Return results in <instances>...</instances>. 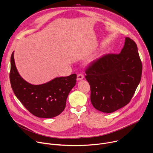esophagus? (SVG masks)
<instances>
[{
    "label": "esophagus",
    "instance_id": "1",
    "mask_svg": "<svg viewBox=\"0 0 153 153\" xmlns=\"http://www.w3.org/2000/svg\"><path fill=\"white\" fill-rule=\"evenodd\" d=\"M83 79V76L82 74H79L77 76V80H81Z\"/></svg>",
    "mask_w": 153,
    "mask_h": 153
}]
</instances>
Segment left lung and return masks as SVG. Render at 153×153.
Instances as JSON below:
<instances>
[{"mask_svg":"<svg viewBox=\"0 0 153 153\" xmlns=\"http://www.w3.org/2000/svg\"><path fill=\"white\" fill-rule=\"evenodd\" d=\"M142 71L136 43L126 37L119 54H106L93 61L85 71L93 106L110 113L127 105L140 82Z\"/></svg>","mask_w":153,"mask_h":153,"instance_id":"8db88e82","label":"left lung"}]
</instances>
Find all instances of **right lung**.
<instances>
[{
    "mask_svg": "<svg viewBox=\"0 0 153 153\" xmlns=\"http://www.w3.org/2000/svg\"><path fill=\"white\" fill-rule=\"evenodd\" d=\"M76 74H73L54 78L43 84L32 85L20 76L15 65L14 52L11 54V88L27 110L38 117L52 118L64 110L68 96L76 83Z\"/></svg>",
    "mask_w": 153,
    "mask_h": 153,
    "instance_id": "right-lung-1",
    "label": "right lung"
}]
</instances>
